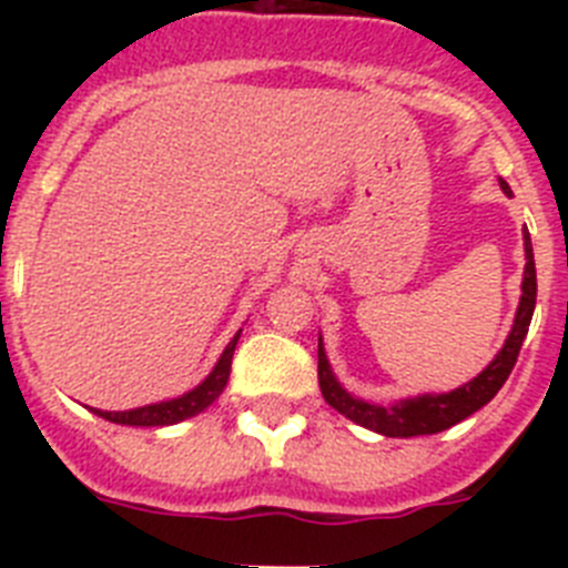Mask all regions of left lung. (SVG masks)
Listing matches in <instances>:
<instances>
[{"instance_id":"obj_1","label":"left lung","mask_w":568,"mask_h":568,"mask_svg":"<svg viewBox=\"0 0 568 568\" xmlns=\"http://www.w3.org/2000/svg\"><path fill=\"white\" fill-rule=\"evenodd\" d=\"M500 190L511 195L509 184L500 179ZM524 250H526V267H524V284H520V304L515 313V324H511L509 335H506L500 353L491 358L478 378L466 381L464 386L453 389V393H426L413 395V398H400L395 404H373V400L355 398L353 393H346L341 381L335 378L333 366H329L327 353H324V341L318 335V384L321 395L333 409H338L344 418L353 424L366 426L373 433L386 435V438H415V435H435L444 433L449 426L460 424L469 418L471 413H478L480 406L489 404L498 395L500 386L509 378L511 366L518 361L520 346H524L526 333H529L531 313H535V298H538V275H535V253H531V239L524 233Z\"/></svg>"}]
</instances>
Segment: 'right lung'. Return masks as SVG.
Returning <instances> with one entry per match:
<instances>
[{
    "label": "right lung",
    "mask_w": 568,
    "mask_h": 568,
    "mask_svg": "<svg viewBox=\"0 0 568 568\" xmlns=\"http://www.w3.org/2000/svg\"><path fill=\"white\" fill-rule=\"evenodd\" d=\"M239 338H241V329L233 335V341L224 346V353L219 355V361H215V366L210 369L207 378H204L199 386H193L190 393L179 395V398L159 400V404L124 409V413H102V409H93V413H97L99 418L110 420V424H122V426H170L204 413V409H207V406L224 393V386H227L230 364H233V353Z\"/></svg>",
    "instance_id": "1"
}]
</instances>
